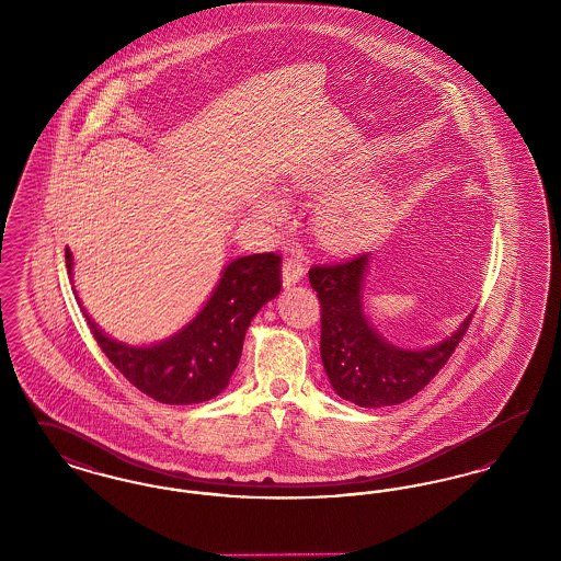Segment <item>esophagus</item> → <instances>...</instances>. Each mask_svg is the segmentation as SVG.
<instances>
[{
  "mask_svg": "<svg viewBox=\"0 0 561 561\" xmlns=\"http://www.w3.org/2000/svg\"><path fill=\"white\" fill-rule=\"evenodd\" d=\"M305 275V265L298 259H288L284 261L282 267V277H284V286H294L296 282H300V277Z\"/></svg>",
  "mask_w": 561,
  "mask_h": 561,
  "instance_id": "1",
  "label": "esophagus"
}]
</instances>
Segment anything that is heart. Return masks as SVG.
I'll use <instances>...</instances> for the list:
<instances>
[{"mask_svg":"<svg viewBox=\"0 0 561 561\" xmlns=\"http://www.w3.org/2000/svg\"><path fill=\"white\" fill-rule=\"evenodd\" d=\"M348 172V165H330L320 172H305L294 179V187L300 191L328 187ZM261 208L271 216H282L284 213L282 204L275 197H265L261 202ZM385 214L387 199L373 188L334 195L321 206L318 220L321 238L334 248H351L373 236Z\"/></svg>","mask_w":561,"mask_h":561,"instance_id":"b5f03b06","label":"heart"}]
</instances>
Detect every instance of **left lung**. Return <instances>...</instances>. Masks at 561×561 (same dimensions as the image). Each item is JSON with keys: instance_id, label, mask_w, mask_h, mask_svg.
Returning a JSON list of instances; mask_svg holds the SVG:
<instances>
[{"instance_id": "8db88e82", "label": "left lung", "mask_w": 561, "mask_h": 561, "mask_svg": "<svg viewBox=\"0 0 561 561\" xmlns=\"http://www.w3.org/2000/svg\"><path fill=\"white\" fill-rule=\"evenodd\" d=\"M370 254L309 268L321 305V362L332 389L355 405L380 408L414 398L435 378L462 341L473 313L433 347L389 345L364 316L362 288Z\"/></svg>"}]
</instances>
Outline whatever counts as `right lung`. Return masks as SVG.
Listing matches in <instances>:
<instances>
[{
	"mask_svg": "<svg viewBox=\"0 0 561 561\" xmlns=\"http://www.w3.org/2000/svg\"><path fill=\"white\" fill-rule=\"evenodd\" d=\"M71 273V250H65ZM282 290V256L275 252L231 261L206 307L160 345L130 347L108 339L90 320V332L108 362L138 391L160 403L187 405L216 398L240 364L243 336L259 309Z\"/></svg>",
	"mask_w": 561,
	"mask_h": 561,
	"instance_id": "obj_1",
	"label": "right lung"
}]
</instances>
